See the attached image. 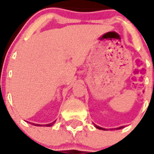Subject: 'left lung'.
Masks as SVG:
<instances>
[{
	"mask_svg": "<svg viewBox=\"0 0 154 154\" xmlns=\"http://www.w3.org/2000/svg\"><path fill=\"white\" fill-rule=\"evenodd\" d=\"M94 126L96 127L97 129H102V130H106V129H104V128H101V127L98 126V125H95V124H94ZM122 128H123V126L119 127V128H117V129H122Z\"/></svg>",
	"mask_w": 154,
	"mask_h": 154,
	"instance_id": "8db88e82",
	"label": "left lung"
}]
</instances>
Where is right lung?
Segmentation results:
<instances>
[{
  "instance_id": "add662e5",
  "label": "right lung",
  "mask_w": 154,
  "mask_h": 154,
  "mask_svg": "<svg viewBox=\"0 0 154 154\" xmlns=\"http://www.w3.org/2000/svg\"><path fill=\"white\" fill-rule=\"evenodd\" d=\"M54 122H52V123H50V124H47V125H45V126H52V125H53V124H54ZM32 125H36V126H42V125H38V124H34V123H32ZM45 126V125H44Z\"/></svg>"
}]
</instances>
